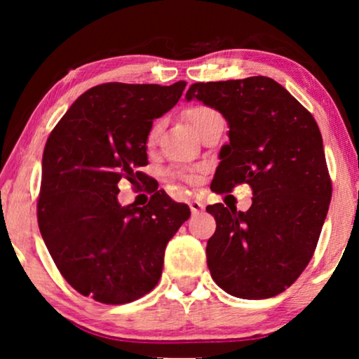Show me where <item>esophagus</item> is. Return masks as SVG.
Instances as JSON below:
<instances>
[{
	"label": "esophagus",
	"instance_id": "34e87169",
	"mask_svg": "<svg viewBox=\"0 0 359 359\" xmlns=\"http://www.w3.org/2000/svg\"><path fill=\"white\" fill-rule=\"evenodd\" d=\"M189 208H191V212H193V214H199V212H203V210L205 209V205H204V203H201V201L193 199L189 203Z\"/></svg>",
	"mask_w": 359,
	"mask_h": 359
}]
</instances>
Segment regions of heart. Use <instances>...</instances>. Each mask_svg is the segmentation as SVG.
<instances>
[{
  "label": "heart",
  "instance_id": "b5f03b06",
  "mask_svg": "<svg viewBox=\"0 0 359 359\" xmlns=\"http://www.w3.org/2000/svg\"><path fill=\"white\" fill-rule=\"evenodd\" d=\"M214 117H222V116H220L219 112L214 109V107H209V106H204V104L191 106L189 109L186 111V119L191 122V126H193L196 130H199L201 127L205 124V122H208L209 119H214ZM158 134H160V122H156V124H154V127H151L150 132H149V137H147V144L154 145L156 139H158ZM175 175L180 176V178H183V180L193 178V175L183 173V171H178V173H175Z\"/></svg>",
  "mask_w": 359,
  "mask_h": 359
}]
</instances>
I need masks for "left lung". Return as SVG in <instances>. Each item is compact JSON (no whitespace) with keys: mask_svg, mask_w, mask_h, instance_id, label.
<instances>
[{"mask_svg":"<svg viewBox=\"0 0 359 359\" xmlns=\"http://www.w3.org/2000/svg\"><path fill=\"white\" fill-rule=\"evenodd\" d=\"M186 100L214 107L229 126L210 188L225 193L247 183L253 189L247 212L205 208L217 224L205 248L210 276L235 297L278 296L311 262L330 205L317 122L268 76L194 83Z\"/></svg>","mask_w":359,"mask_h":359,"instance_id":"obj_1","label":"left lung"}]
</instances>
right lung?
<instances>
[{"mask_svg":"<svg viewBox=\"0 0 359 359\" xmlns=\"http://www.w3.org/2000/svg\"><path fill=\"white\" fill-rule=\"evenodd\" d=\"M171 86L102 83L83 93L48 135L37 220L62 276L83 296L126 304L160 281L165 248L189 219L186 204L156 191L144 208L121 205L119 181H144L147 137L180 101Z\"/></svg>","mask_w":359,"mask_h":359,"instance_id":"obj_1","label":"right lung"}]
</instances>
